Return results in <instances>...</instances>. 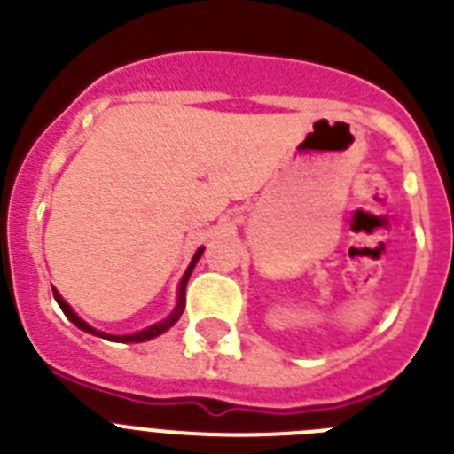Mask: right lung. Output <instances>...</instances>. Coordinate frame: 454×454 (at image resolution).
Here are the masks:
<instances>
[{"label":"right lung","instance_id":"add662e5","mask_svg":"<svg viewBox=\"0 0 454 454\" xmlns=\"http://www.w3.org/2000/svg\"><path fill=\"white\" fill-rule=\"evenodd\" d=\"M202 252H204V247H198V252H195V256H192V262L188 263L186 272H184L182 282H179V291H177V304H175V309H172V314L168 316L166 320H159V323L150 325L147 330H140V332H136V334L118 336V334H106V332L95 330V327H90V325H88L86 320H82L77 314H74V311H72L70 304H67L66 300L61 298V293L56 291V288H54V300H56V302H59V307L63 309V314L67 316V320H72V323L77 325L79 330L88 332V334L99 336V339H106V340H115V343H143V340L156 339V336H159V334H163V332L170 330L172 325H175L179 320V316L184 314V307H186V284H188V277H191V272H192V268H195V263L200 262V256H202Z\"/></svg>","mask_w":454,"mask_h":454}]
</instances>
